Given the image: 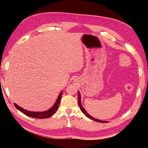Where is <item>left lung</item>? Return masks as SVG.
I'll return each instance as SVG.
<instances>
[{
    "mask_svg": "<svg viewBox=\"0 0 148 148\" xmlns=\"http://www.w3.org/2000/svg\"><path fill=\"white\" fill-rule=\"evenodd\" d=\"M81 95H80V92L79 91H78V105L79 106V108L80 109H81V110L82 111V112L87 117H88L89 119H90L91 120H93L96 121V122H101V123H107L108 122H106V121H103V120H99V119H96L95 118L92 117L91 115H89L87 112L86 111V110L84 109V107H83L82 104V102H81Z\"/></svg>",
    "mask_w": 148,
    "mask_h": 148,
    "instance_id": "left-lung-1",
    "label": "left lung"
}]
</instances>
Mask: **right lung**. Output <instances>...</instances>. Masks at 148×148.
<instances>
[{"label":"right lung","instance_id":"add662e5","mask_svg":"<svg viewBox=\"0 0 148 148\" xmlns=\"http://www.w3.org/2000/svg\"><path fill=\"white\" fill-rule=\"evenodd\" d=\"M62 96V91H61L59 94V96H58L57 99L55 102V104L53 105L52 107H51L50 109L47 110L46 111H43V112H32V111H29L26 109H24L22 107H20L16 104L15 103H14V106H15L16 108L21 112L22 113H23L26 115L29 116V117H33V118H37V119H47L51 117V116L54 114L57 110L59 109V105L60 104V99Z\"/></svg>","mask_w":148,"mask_h":148}]
</instances>
